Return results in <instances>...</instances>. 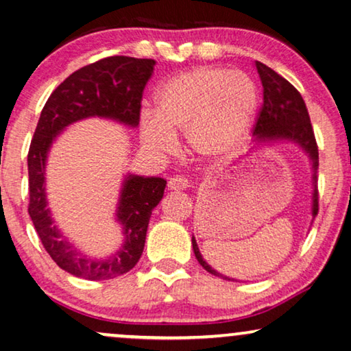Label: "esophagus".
Instances as JSON below:
<instances>
[{"instance_id": "1", "label": "esophagus", "mask_w": 351, "mask_h": 351, "mask_svg": "<svg viewBox=\"0 0 351 351\" xmlns=\"http://www.w3.org/2000/svg\"><path fill=\"white\" fill-rule=\"evenodd\" d=\"M187 186H189V181H187L186 178L181 176V175H176L173 178H170V181H169V189L170 191H184Z\"/></svg>"}]
</instances>
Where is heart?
Returning <instances> with one entry per match:
<instances>
[{
    "instance_id": "heart-1",
    "label": "heart",
    "mask_w": 351,
    "mask_h": 351,
    "mask_svg": "<svg viewBox=\"0 0 351 351\" xmlns=\"http://www.w3.org/2000/svg\"><path fill=\"white\" fill-rule=\"evenodd\" d=\"M259 92L253 79L227 68L200 66L167 81L154 111H143L140 132L147 147L170 152L175 133H186L195 154H230L253 124Z\"/></svg>"
}]
</instances>
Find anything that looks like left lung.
<instances>
[{"instance_id":"left-lung-1","label":"left lung","mask_w":351,"mask_h":351,"mask_svg":"<svg viewBox=\"0 0 351 351\" xmlns=\"http://www.w3.org/2000/svg\"><path fill=\"white\" fill-rule=\"evenodd\" d=\"M256 68L261 76V82L264 87V101L263 106L256 117V124L253 127V135L258 136L259 141H270V140H291L298 143L308 152L310 159L313 162V218L318 215V187H317V170H318V145L315 140V132L310 122L308 110L305 106V101L289 81H286L283 76L275 73L272 68H269L264 63L256 62ZM192 248L199 264L206 272L213 274L216 276H223L216 272L205 263L202 258L199 246L195 243V239L192 237ZM226 280L227 276H223Z\"/></svg>"}]
</instances>
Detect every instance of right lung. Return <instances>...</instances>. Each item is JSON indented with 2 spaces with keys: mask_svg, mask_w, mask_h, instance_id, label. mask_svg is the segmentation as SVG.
Segmentation results:
<instances>
[{
  "mask_svg": "<svg viewBox=\"0 0 351 351\" xmlns=\"http://www.w3.org/2000/svg\"><path fill=\"white\" fill-rule=\"evenodd\" d=\"M156 60L114 56L79 68L47 98L28 151V213L41 243L58 267L84 280H110L135 267L145 248L154 206L164 197V178L130 175L122 187L117 219L125 243L108 259H90L63 239L53 226L44 192V167L53 138L66 125L90 116L111 117L127 125L140 124L143 90Z\"/></svg>",
  "mask_w": 351,
  "mask_h": 351,
  "instance_id": "right-lung-1",
  "label": "right lung"
}]
</instances>
